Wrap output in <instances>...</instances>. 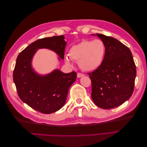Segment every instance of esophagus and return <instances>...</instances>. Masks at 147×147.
Here are the masks:
<instances>
[{
	"mask_svg": "<svg viewBox=\"0 0 147 147\" xmlns=\"http://www.w3.org/2000/svg\"><path fill=\"white\" fill-rule=\"evenodd\" d=\"M84 76V74H82V73H78L77 74V77L78 78H80L82 77H83Z\"/></svg>",
	"mask_w": 147,
	"mask_h": 147,
	"instance_id": "1",
	"label": "esophagus"
}]
</instances>
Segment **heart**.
I'll list each match as a JSON object with an SVG mask.
<instances>
[{"mask_svg": "<svg viewBox=\"0 0 147 147\" xmlns=\"http://www.w3.org/2000/svg\"><path fill=\"white\" fill-rule=\"evenodd\" d=\"M105 54V46L101 40H83L73 45L69 51L68 56L71 60L78 61L79 66L85 71H93L102 64ZM67 64H70L68 58Z\"/></svg>", "mask_w": 147, "mask_h": 147, "instance_id": "1", "label": "heart"}]
</instances>
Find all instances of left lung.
Listing matches in <instances>:
<instances>
[{
    "label": "left lung",
    "mask_w": 147,
    "mask_h": 147,
    "mask_svg": "<svg viewBox=\"0 0 147 147\" xmlns=\"http://www.w3.org/2000/svg\"><path fill=\"white\" fill-rule=\"evenodd\" d=\"M96 35L105 44V54L99 67L88 73L91 80V97L99 107L110 109L121 105L132 96L136 66L127 47L113 37Z\"/></svg>",
    "instance_id": "left-lung-1"
}]
</instances>
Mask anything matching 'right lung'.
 Here are the masks:
<instances>
[{"label": "right lung", "instance_id": "right-lung-1", "mask_svg": "<svg viewBox=\"0 0 147 147\" xmlns=\"http://www.w3.org/2000/svg\"><path fill=\"white\" fill-rule=\"evenodd\" d=\"M66 43L64 35L40 38L17 57L13 78L18 94L22 101L39 112L50 114L63 107L69 89L76 80L77 73L64 74L56 69L48 75H40L32 69L31 61L40 48L54 51L63 59Z\"/></svg>", "mask_w": 147, "mask_h": 147}]
</instances>
